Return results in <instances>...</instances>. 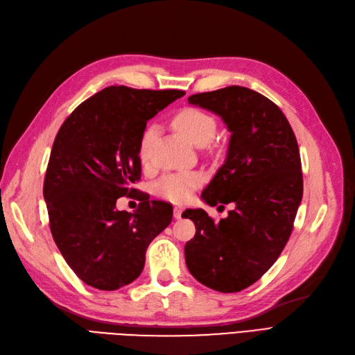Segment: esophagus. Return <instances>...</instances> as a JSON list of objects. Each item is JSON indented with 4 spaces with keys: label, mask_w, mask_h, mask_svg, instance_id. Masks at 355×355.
Here are the masks:
<instances>
[{
    "label": "esophagus",
    "mask_w": 355,
    "mask_h": 355,
    "mask_svg": "<svg viewBox=\"0 0 355 355\" xmlns=\"http://www.w3.org/2000/svg\"><path fill=\"white\" fill-rule=\"evenodd\" d=\"M184 207H182V206H176L175 209H173V213H175V218L176 219H180L182 218V214H184Z\"/></svg>",
    "instance_id": "34e87169"
}]
</instances>
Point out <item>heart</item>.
<instances>
[{
	"mask_svg": "<svg viewBox=\"0 0 355 355\" xmlns=\"http://www.w3.org/2000/svg\"><path fill=\"white\" fill-rule=\"evenodd\" d=\"M175 125L178 130L188 137L192 144L198 146L206 145L216 132V121L211 115L198 108H184L175 116ZM155 136V127L149 125L139 142V158L146 163L149 157V148ZM201 184V176L196 171H176L161 178L155 184V191L159 197L173 202H185L192 197Z\"/></svg>",
	"mask_w": 355,
	"mask_h": 355,
	"instance_id": "b5f03b06",
	"label": "heart"
}]
</instances>
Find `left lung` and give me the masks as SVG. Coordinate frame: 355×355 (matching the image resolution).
I'll return each instance as SVG.
<instances>
[{
  "instance_id": "left-lung-1",
  "label": "left lung",
  "mask_w": 355,
  "mask_h": 355,
  "mask_svg": "<svg viewBox=\"0 0 355 355\" xmlns=\"http://www.w3.org/2000/svg\"><path fill=\"white\" fill-rule=\"evenodd\" d=\"M188 102L219 115L231 132L227 159L201 198L235 207L219 223L202 209L184 211L196 223L187 266L204 286L240 292L270 270L292 234L304 192L297 142L282 110L254 90L231 85Z\"/></svg>"
}]
</instances>
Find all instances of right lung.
<instances>
[{
    "label": "right lung",
    "instance_id": "1",
    "mask_svg": "<svg viewBox=\"0 0 355 355\" xmlns=\"http://www.w3.org/2000/svg\"><path fill=\"white\" fill-rule=\"evenodd\" d=\"M182 90L111 85L73 110L56 135L42 194L50 231L80 280L116 290L141 275L149 243L168 227L171 204L149 200L135 214L114 207L141 179L139 142L151 120Z\"/></svg>",
    "mask_w": 355,
    "mask_h": 355
}]
</instances>
